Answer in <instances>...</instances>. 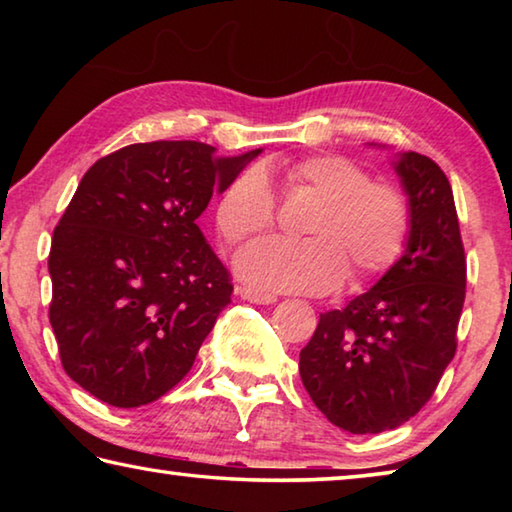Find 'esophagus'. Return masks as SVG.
<instances>
[{"label": "esophagus", "instance_id": "obj_1", "mask_svg": "<svg viewBox=\"0 0 512 512\" xmlns=\"http://www.w3.org/2000/svg\"><path fill=\"white\" fill-rule=\"evenodd\" d=\"M239 293H241V298L248 302H255V305H273V302H277L273 293H266V291L255 289V287H241Z\"/></svg>", "mask_w": 512, "mask_h": 512}]
</instances>
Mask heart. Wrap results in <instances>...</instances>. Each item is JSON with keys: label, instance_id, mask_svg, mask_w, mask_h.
Masks as SVG:
<instances>
[{"label": "heart", "instance_id": "1", "mask_svg": "<svg viewBox=\"0 0 512 512\" xmlns=\"http://www.w3.org/2000/svg\"><path fill=\"white\" fill-rule=\"evenodd\" d=\"M284 183L318 205L302 223L305 241L264 239L237 257L244 280L271 291L327 293L350 273L363 284L386 273L402 255L411 230V207L395 185L345 155L318 153L291 162ZM277 203L259 169H248L225 187L216 203V228L228 246H239L275 225Z\"/></svg>", "mask_w": 512, "mask_h": 512}]
</instances>
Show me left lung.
Here are the masks:
<instances>
[{
  "mask_svg": "<svg viewBox=\"0 0 512 512\" xmlns=\"http://www.w3.org/2000/svg\"><path fill=\"white\" fill-rule=\"evenodd\" d=\"M409 196L404 255L348 307L320 314L300 352V377L325 418L350 433H379L431 400L456 352L465 302V248L452 185L427 155L402 153Z\"/></svg>",
  "mask_w": 512,
  "mask_h": 512,
  "instance_id": "1",
  "label": "left lung"
}]
</instances>
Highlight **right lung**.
<instances>
[{
  "label": "right lung",
  "instance_id": "right-lung-1",
  "mask_svg": "<svg viewBox=\"0 0 512 512\" xmlns=\"http://www.w3.org/2000/svg\"><path fill=\"white\" fill-rule=\"evenodd\" d=\"M203 142L124 146L92 164L49 250V323L76 384L119 409L183 379L232 296L196 219L255 158Z\"/></svg>",
  "mask_w": 512,
  "mask_h": 512
}]
</instances>
